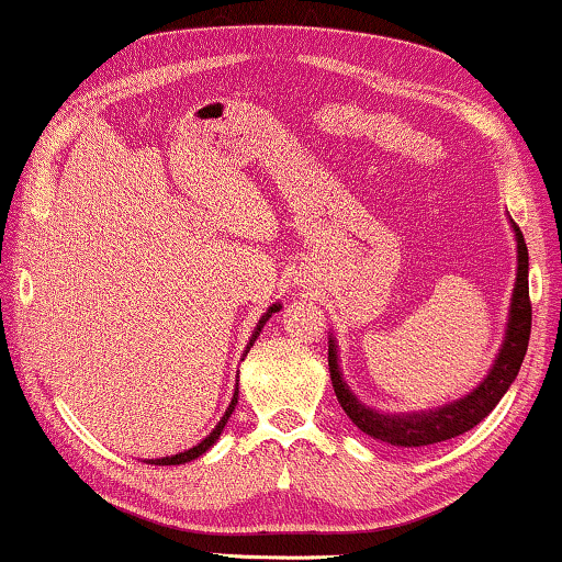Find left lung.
<instances>
[{
  "mask_svg": "<svg viewBox=\"0 0 562 562\" xmlns=\"http://www.w3.org/2000/svg\"><path fill=\"white\" fill-rule=\"evenodd\" d=\"M517 240V279L515 289H512L509 301V316L507 329H504V339L497 357H494L490 372L471 393L457 397V401L438 405V408L428 411H411V413H385L364 405L352 390H349L345 375L339 368V349L337 339L329 335V375L331 387H335L337 401L341 411L347 413L349 420L355 423L362 434H368L378 441H385L390 446H401V449H416V446H430L449 441L453 436L467 434L482 423L494 405L502 401L512 382H515L519 368H522L527 341H530V327H532V306H530V283H527V273H530V263H527V243L519 227L512 223Z\"/></svg>",
  "mask_w": 562,
  "mask_h": 562,
  "instance_id": "left-lung-1",
  "label": "left lung"
}]
</instances>
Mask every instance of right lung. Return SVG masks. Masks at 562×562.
Instances as JSON below:
<instances>
[{"instance_id":"add662e5","label":"right lung","mask_w":562,"mask_h":562,"mask_svg":"<svg viewBox=\"0 0 562 562\" xmlns=\"http://www.w3.org/2000/svg\"><path fill=\"white\" fill-rule=\"evenodd\" d=\"M276 312H281V304L279 301H276V304H271L268 306V312L261 316V319H258V324H256V329H254V335H250V339H248V345H246V352H243V357H246L248 352H250V347H254V341L258 339V335H261V329H263V324L271 319V316L276 314ZM235 405H238V382H235V393H233V397H231V405H227V411L223 413V418L217 420V426L210 430V436H205L202 438V441L198 443V446H192V449H187V451H180V453H172V457H161V459H144L146 463H157V467H180V463H187V461H192V459H200L202 453L205 451H210L213 449V443L217 441V438H221V434H223V428H225V423H227V418L233 416V411H235Z\"/></svg>"}]
</instances>
